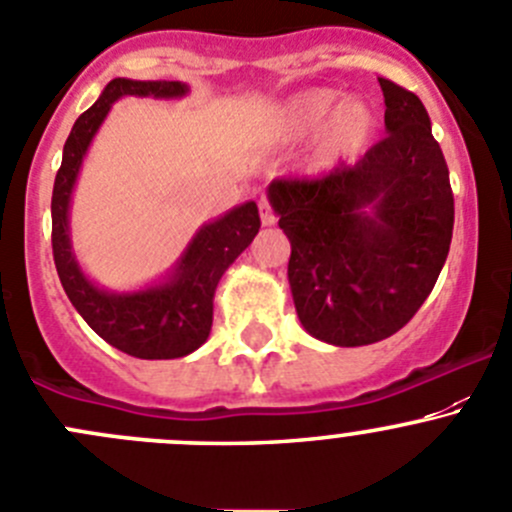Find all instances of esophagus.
I'll use <instances>...</instances> for the list:
<instances>
[{
	"instance_id": "obj_1",
	"label": "esophagus",
	"mask_w": 512,
	"mask_h": 512,
	"mask_svg": "<svg viewBox=\"0 0 512 512\" xmlns=\"http://www.w3.org/2000/svg\"><path fill=\"white\" fill-rule=\"evenodd\" d=\"M260 220L265 227L275 225V212H272V205L265 200V197L260 200Z\"/></svg>"
}]
</instances>
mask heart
Listing matches in <instances>:
<instances>
[{"label": "heart", "instance_id": "heart-1", "mask_svg": "<svg viewBox=\"0 0 512 512\" xmlns=\"http://www.w3.org/2000/svg\"><path fill=\"white\" fill-rule=\"evenodd\" d=\"M340 102L335 89H307L287 99L282 107V127L292 137L315 135L320 130V157L325 162H335L340 157H355L370 145L375 135L377 119L375 112L362 99H347Z\"/></svg>", "mask_w": 512, "mask_h": 512}]
</instances>
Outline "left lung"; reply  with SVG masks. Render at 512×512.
Wrapping results in <instances>:
<instances>
[{
  "label": "left lung",
  "instance_id": "1",
  "mask_svg": "<svg viewBox=\"0 0 512 512\" xmlns=\"http://www.w3.org/2000/svg\"><path fill=\"white\" fill-rule=\"evenodd\" d=\"M385 130L360 162L320 177L272 180L270 205L290 240L292 300L312 337L360 347L413 320L450 252L448 165L418 94L377 79Z\"/></svg>",
  "mask_w": 512,
  "mask_h": 512
}]
</instances>
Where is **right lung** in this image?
Returning a JSON list of instances; mask_svg holds the SVG:
<instances>
[{
	"label": "right lung",
	"instance_id": "right-lung-1",
	"mask_svg": "<svg viewBox=\"0 0 512 512\" xmlns=\"http://www.w3.org/2000/svg\"><path fill=\"white\" fill-rule=\"evenodd\" d=\"M182 82H137L117 77L104 87L97 102L79 114L64 142L62 167L52 190V255L69 302L77 307L89 327L117 350L140 360H175L195 352L210 337L212 300L220 277L255 240L260 212L255 202L235 207L220 220L202 227L175 272L165 282L140 292L114 295L99 290L84 277L69 245V200L94 132L107 117L109 107L124 94L135 97H182Z\"/></svg>",
	"mask_w": 512,
	"mask_h": 512
}]
</instances>
